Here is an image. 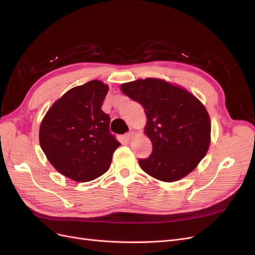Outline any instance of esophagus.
Listing matches in <instances>:
<instances>
[{"label":"esophagus","mask_w":255,"mask_h":255,"mask_svg":"<svg viewBox=\"0 0 255 255\" xmlns=\"http://www.w3.org/2000/svg\"><path fill=\"white\" fill-rule=\"evenodd\" d=\"M134 135H135V133L133 132V130H130V132L127 133V134H126L125 136H123V137H125V139H126L127 141H128V140L132 139V138L134 137Z\"/></svg>","instance_id":"34e87169"}]
</instances>
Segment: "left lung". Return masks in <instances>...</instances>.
<instances>
[{
  "instance_id": "left-lung-1",
  "label": "left lung",
  "mask_w": 255,
  "mask_h": 255,
  "mask_svg": "<svg viewBox=\"0 0 255 255\" xmlns=\"http://www.w3.org/2000/svg\"><path fill=\"white\" fill-rule=\"evenodd\" d=\"M120 88L143 106L146 116L144 134L153 150L138 159L142 170L163 182L189 174L210 148L212 127L205 106L188 90L160 79H139Z\"/></svg>"
}]
</instances>
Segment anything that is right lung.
I'll use <instances>...</instances> for the list:
<instances>
[{"mask_svg": "<svg viewBox=\"0 0 255 255\" xmlns=\"http://www.w3.org/2000/svg\"><path fill=\"white\" fill-rule=\"evenodd\" d=\"M109 86L92 80L73 87L43 117L39 142L52 166L75 182L105 173L120 142L110 133L111 118L102 110Z\"/></svg>", "mask_w": 255, "mask_h": 255, "instance_id": "obj_1", "label": "right lung"}]
</instances>
